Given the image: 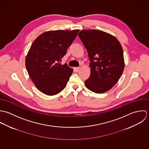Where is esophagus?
Returning <instances> with one entry per match:
<instances>
[{
	"label": "esophagus",
	"instance_id": "34e87169",
	"mask_svg": "<svg viewBox=\"0 0 149 149\" xmlns=\"http://www.w3.org/2000/svg\"><path fill=\"white\" fill-rule=\"evenodd\" d=\"M74 69H75V70L77 72H78V71H79L80 68H79V67H75V68H74Z\"/></svg>",
	"mask_w": 149,
	"mask_h": 149
}]
</instances>
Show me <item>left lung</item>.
Masks as SVG:
<instances>
[{"label":"left lung","instance_id":"left-lung-1","mask_svg":"<svg viewBox=\"0 0 149 149\" xmlns=\"http://www.w3.org/2000/svg\"><path fill=\"white\" fill-rule=\"evenodd\" d=\"M78 36L90 61V75L85 82L86 87L96 93L109 90L118 81L125 66L119 40L109 33L94 29L81 30Z\"/></svg>","mask_w":149,"mask_h":149}]
</instances>
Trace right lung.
I'll return each mask as SVG.
<instances>
[{
	"label": "right lung",
	"mask_w": 149,
	"mask_h": 149,
	"mask_svg": "<svg viewBox=\"0 0 149 149\" xmlns=\"http://www.w3.org/2000/svg\"><path fill=\"white\" fill-rule=\"evenodd\" d=\"M79 31H48L32 43L25 59L26 68L36 87L42 93L56 95L66 86L73 69L60 61Z\"/></svg>",
	"instance_id": "1"
}]
</instances>
